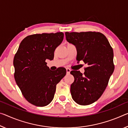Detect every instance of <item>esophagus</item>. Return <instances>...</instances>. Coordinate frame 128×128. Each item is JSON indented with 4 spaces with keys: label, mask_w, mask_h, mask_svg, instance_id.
<instances>
[{
    "label": "esophagus",
    "mask_w": 128,
    "mask_h": 128,
    "mask_svg": "<svg viewBox=\"0 0 128 128\" xmlns=\"http://www.w3.org/2000/svg\"><path fill=\"white\" fill-rule=\"evenodd\" d=\"M66 74H70V70L69 68H66Z\"/></svg>",
    "instance_id": "obj_1"
}]
</instances>
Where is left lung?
<instances>
[{
  "instance_id": "obj_1",
  "label": "left lung",
  "mask_w": 128,
  "mask_h": 128,
  "mask_svg": "<svg viewBox=\"0 0 128 128\" xmlns=\"http://www.w3.org/2000/svg\"><path fill=\"white\" fill-rule=\"evenodd\" d=\"M66 40L76 46V60L88 65L84 74L70 72L74 78L70 86L72 97L79 105L91 104L102 94L114 71L113 49L99 32H66Z\"/></svg>"
}]
</instances>
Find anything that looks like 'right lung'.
I'll use <instances>...</instances> for the list:
<instances>
[{
  "label": "right lung",
  "instance_id": "obj_1",
  "mask_svg": "<svg viewBox=\"0 0 128 128\" xmlns=\"http://www.w3.org/2000/svg\"><path fill=\"white\" fill-rule=\"evenodd\" d=\"M64 38L62 32L34 34L20 42L14 58V78L27 101L37 106H45L53 100L58 83L66 74L60 67L53 72L46 59L53 60L56 48Z\"/></svg>",
  "mask_w": 128,
  "mask_h": 128
}]
</instances>
